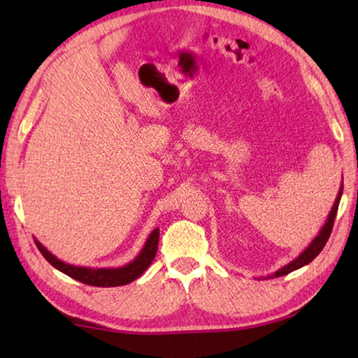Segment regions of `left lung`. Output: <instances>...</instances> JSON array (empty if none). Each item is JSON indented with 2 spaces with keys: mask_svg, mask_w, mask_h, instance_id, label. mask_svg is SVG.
Returning <instances> with one entry per match:
<instances>
[{
  "mask_svg": "<svg viewBox=\"0 0 358 358\" xmlns=\"http://www.w3.org/2000/svg\"><path fill=\"white\" fill-rule=\"evenodd\" d=\"M341 194H343V186L339 187V192H338V196H336L335 205H333V208L330 211L329 217H327L324 227L320 229V232H319L317 237L311 241V245L308 246L306 250L303 251L299 257L294 259L290 264L284 265L282 268L275 271V273L271 275V276L278 278V276L287 275V273H290V271L299 270V268H301V266H305V265H308L310 262H313V260L319 256V252L324 250V246H325L327 241H329V237H330V234H331L333 222H335V217H336V213H338V205H339V201H341Z\"/></svg>",
  "mask_w": 358,
  "mask_h": 358,
  "instance_id": "1",
  "label": "left lung"
}]
</instances>
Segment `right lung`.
<instances>
[{
  "label": "right lung",
  "mask_w": 358,
  "mask_h": 358,
  "mask_svg": "<svg viewBox=\"0 0 358 358\" xmlns=\"http://www.w3.org/2000/svg\"><path fill=\"white\" fill-rule=\"evenodd\" d=\"M36 241V246L41 251L42 256L52 266H55L57 270L63 271L64 275H68L74 280L80 281L83 284H88V286H96V287H117V286H124V284H129L134 280H137L145 270L148 268L150 264L153 262L157 251V241H159V229H155L153 232L150 234L147 243L142 248V251L138 252V256L132 260V262L126 264L123 266H118V268H88V266H76L63 262V260L57 259L50 251H47L44 246H42L38 240Z\"/></svg>",
  "instance_id": "right-lung-1"
}]
</instances>
